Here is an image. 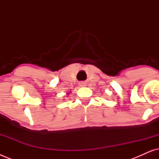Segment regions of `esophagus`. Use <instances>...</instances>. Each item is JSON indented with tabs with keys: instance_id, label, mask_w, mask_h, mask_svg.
I'll return each instance as SVG.
<instances>
[{
	"instance_id": "obj_1",
	"label": "esophagus",
	"mask_w": 159,
	"mask_h": 159,
	"mask_svg": "<svg viewBox=\"0 0 159 159\" xmlns=\"http://www.w3.org/2000/svg\"><path fill=\"white\" fill-rule=\"evenodd\" d=\"M80 87H85V86H86V83H85V82H80Z\"/></svg>"
}]
</instances>
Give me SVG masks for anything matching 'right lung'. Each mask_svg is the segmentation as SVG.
Wrapping results in <instances>:
<instances>
[{
  "label": "right lung",
  "instance_id": "1",
  "mask_svg": "<svg viewBox=\"0 0 159 159\" xmlns=\"http://www.w3.org/2000/svg\"><path fill=\"white\" fill-rule=\"evenodd\" d=\"M67 95H69V93H67Z\"/></svg>",
  "mask_w": 159,
  "mask_h": 159
}]
</instances>
